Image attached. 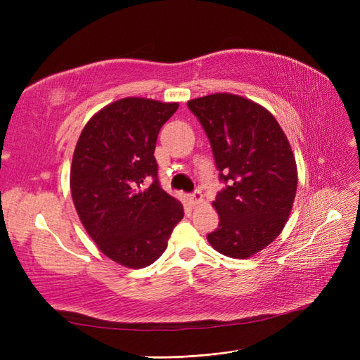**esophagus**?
<instances>
[{
	"label": "esophagus",
	"mask_w": 360,
	"mask_h": 360,
	"mask_svg": "<svg viewBox=\"0 0 360 360\" xmlns=\"http://www.w3.org/2000/svg\"><path fill=\"white\" fill-rule=\"evenodd\" d=\"M188 201L191 202V204H200L201 201H202V193L200 192V191H197V192H193V193H191V195H188Z\"/></svg>",
	"instance_id": "obj_1"
}]
</instances>
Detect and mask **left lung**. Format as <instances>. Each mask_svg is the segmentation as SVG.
Returning a JSON list of instances; mask_svg holds the SVG:
<instances>
[{
	"label": "left lung",
	"mask_w": 360,
	"mask_h": 360,
	"mask_svg": "<svg viewBox=\"0 0 360 360\" xmlns=\"http://www.w3.org/2000/svg\"><path fill=\"white\" fill-rule=\"evenodd\" d=\"M188 106L228 183L213 201L219 226L207 240L222 255L252 257L281 234L292 209L297 167L288 139L264 106L242 96L214 93Z\"/></svg>",
	"instance_id": "1"
}]
</instances>
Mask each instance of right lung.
Instances as JSON below:
<instances>
[{"label": "right lung", "instance_id": "right-lung-1", "mask_svg": "<svg viewBox=\"0 0 360 360\" xmlns=\"http://www.w3.org/2000/svg\"><path fill=\"white\" fill-rule=\"evenodd\" d=\"M177 110L176 102L124 97L96 112L76 143L75 209L97 248L124 267L153 264L183 219L181 202L160 188L155 159L159 130Z\"/></svg>", "mask_w": 360, "mask_h": 360}]
</instances>
